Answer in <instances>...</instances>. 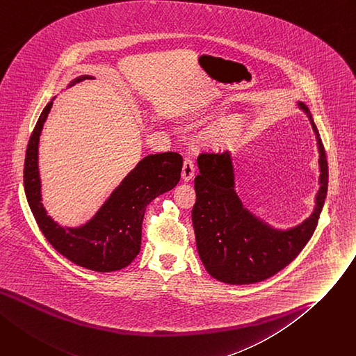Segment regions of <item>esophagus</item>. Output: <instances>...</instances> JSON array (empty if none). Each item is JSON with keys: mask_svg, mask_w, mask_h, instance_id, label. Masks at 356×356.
<instances>
[{"mask_svg": "<svg viewBox=\"0 0 356 356\" xmlns=\"http://www.w3.org/2000/svg\"><path fill=\"white\" fill-rule=\"evenodd\" d=\"M195 177V163L192 159H184L183 169H181V179L183 181H191Z\"/></svg>", "mask_w": 356, "mask_h": 356, "instance_id": "1", "label": "esophagus"}]
</instances>
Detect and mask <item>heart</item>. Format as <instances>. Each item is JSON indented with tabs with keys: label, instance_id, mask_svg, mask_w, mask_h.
<instances>
[{
	"label": "heart",
	"instance_id": "heart-1",
	"mask_svg": "<svg viewBox=\"0 0 356 356\" xmlns=\"http://www.w3.org/2000/svg\"><path fill=\"white\" fill-rule=\"evenodd\" d=\"M245 130V118L241 114H229L213 124L206 134V140L216 147L227 146Z\"/></svg>",
	"mask_w": 356,
	"mask_h": 356
}]
</instances>
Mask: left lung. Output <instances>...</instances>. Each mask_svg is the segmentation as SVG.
Here are the masks:
<instances>
[{
  "label": "left lung",
  "instance_id": "obj_1",
  "mask_svg": "<svg viewBox=\"0 0 356 356\" xmlns=\"http://www.w3.org/2000/svg\"><path fill=\"white\" fill-rule=\"evenodd\" d=\"M298 107L309 118L319 153L314 211L299 225L275 227L253 215L236 192L229 150L204 153L197 159L200 173L195 179L196 203L192 210L196 246L209 275L223 283L250 285L273 276L300 253L318 226L327 192V161L309 108L302 102Z\"/></svg>",
  "mask_w": 356,
  "mask_h": 356
}]
</instances>
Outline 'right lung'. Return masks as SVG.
Segmentation results:
<instances>
[{"label": "right lung", "instance_id": "obj_1", "mask_svg": "<svg viewBox=\"0 0 356 356\" xmlns=\"http://www.w3.org/2000/svg\"><path fill=\"white\" fill-rule=\"evenodd\" d=\"M91 79L94 77L80 76L67 88ZM54 99L56 96L40 114L27 146L24 188L30 209L45 239L71 262L94 272L120 270L129 266L140 252L141 222L147 204L179 183L183 159L175 152L143 157L88 220L77 226H63L42 204L38 160L40 136Z\"/></svg>", "mask_w": 356, "mask_h": 356}]
</instances>
